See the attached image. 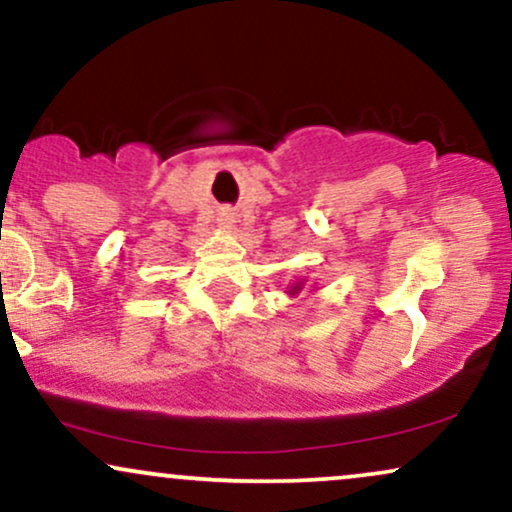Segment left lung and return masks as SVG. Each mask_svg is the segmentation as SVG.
Wrapping results in <instances>:
<instances>
[{"label":"left lung","instance_id":"1","mask_svg":"<svg viewBox=\"0 0 512 512\" xmlns=\"http://www.w3.org/2000/svg\"><path fill=\"white\" fill-rule=\"evenodd\" d=\"M300 291V283H298V286H293V293H298Z\"/></svg>","mask_w":512,"mask_h":512}]
</instances>
